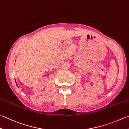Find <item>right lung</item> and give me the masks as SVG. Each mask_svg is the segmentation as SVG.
<instances>
[{
	"mask_svg": "<svg viewBox=\"0 0 129 129\" xmlns=\"http://www.w3.org/2000/svg\"><path fill=\"white\" fill-rule=\"evenodd\" d=\"M15 81H16V80H15ZM17 86H18V85H17Z\"/></svg>",
	"mask_w": 129,
	"mask_h": 129,
	"instance_id": "1",
	"label": "right lung"
}]
</instances>
